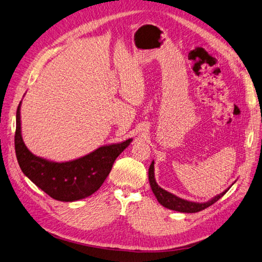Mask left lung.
<instances>
[{
  "instance_id": "obj_1",
  "label": "left lung",
  "mask_w": 262,
  "mask_h": 262,
  "mask_svg": "<svg viewBox=\"0 0 262 262\" xmlns=\"http://www.w3.org/2000/svg\"><path fill=\"white\" fill-rule=\"evenodd\" d=\"M148 181H150L152 192L154 193L158 202L162 205V206H164L168 209L180 211V213H197V211H201L205 208H207L210 206V205L216 203L219 199H222V197L227 193L230 188L229 186L228 188H226L223 193L218 194L217 196L213 197V199L205 203H195V202L185 201L183 199H180L178 196H175L172 193L167 192V190L163 189L158 185V183L154 178V161H152L150 168H148Z\"/></svg>"
}]
</instances>
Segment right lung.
<instances>
[{
  "label": "right lung",
  "mask_w": 262,
  "mask_h": 262,
  "mask_svg": "<svg viewBox=\"0 0 262 262\" xmlns=\"http://www.w3.org/2000/svg\"><path fill=\"white\" fill-rule=\"evenodd\" d=\"M20 103L16 111L15 152L22 172L35 185L60 202H75L93 195L108 178L114 162L132 142L102 145L84 157L54 162L34 155L26 147L20 131Z\"/></svg>",
  "instance_id": "obj_1"
}]
</instances>
